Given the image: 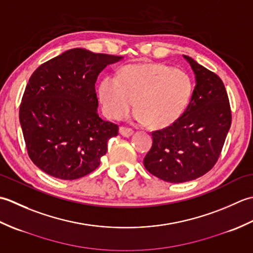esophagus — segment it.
<instances>
[{
  "instance_id": "esophagus-1",
  "label": "esophagus",
  "mask_w": 253,
  "mask_h": 253,
  "mask_svg": "<svg viewBox=\"0 0 253 253\" xmlns=\"http://www.w3.org/2000/svg\"><path fill=\"white\" fill-rule=\"evenodd\" d=\"M120 133L124 137H130L133 133V130L131 129V128L122 126V127H120Z\"/></svg>"
}]
</instances>
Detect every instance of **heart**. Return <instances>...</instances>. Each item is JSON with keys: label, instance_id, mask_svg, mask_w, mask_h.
<instances>
[{"label": "heart", "instance_id": "1", "mask_svg": "<svg viewBox=\"0 0 253 253\" xmlns=\"http://www.w3.org/2000/svg\"><path fill=\"white\" fill-rule=\"evenodd\" d=\"M189 76L162 63H139L124 67L120 76L109 75L99 87L104 114L111 120L125 118L133 106L135 118L153 128L169 126L189 103Z\"/></svg>", "mask_w": 253, "mask_h": 253}]
</instances>
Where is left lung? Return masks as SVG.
I'll use <instances>...</instances> for the list:
<instances>
[{
    "instance_id": "obj_1",
    "label": "left lung",
    "mask_w": 253,
    "mask_h": 253,
    "mask_svg": "<svg viewBox=\"0 0 253 253\" xmlns=\"http://www.w3.org/2000/svg\"><path fill=\"white\" fill-rule=\"evenodd\" d=\"M184 57L196 75L189 104L171 125L152 131V147L143 159L149 173L174 184L199 178L212 169L232 124L222 79L191 57Z\"/></svg>"
}]
</instances>
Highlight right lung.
<instances>
[{
	"mask_svg": "<svg viewBox=\"0 0 253 253\" xmlns=\"http://www.w3.org/2000/svg\"><path fill=\"white\" fill-rule=\"evenodd\" d=\"M122 56L72 49L32 73L19 106L27 152L55 178L74 180L98 169L118 126L103 121L95 83Z\"/></svg>",
	"mask_w": 253,
	"mask_h": 253,
	"instance_id": "1",
	"label": "right lung"
}]
</instances>
